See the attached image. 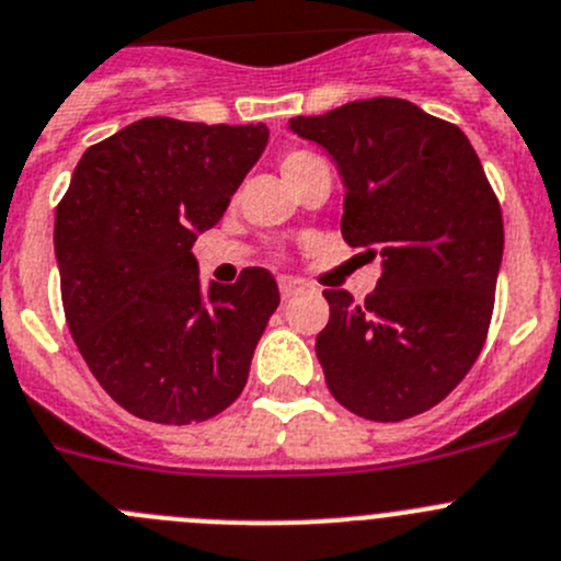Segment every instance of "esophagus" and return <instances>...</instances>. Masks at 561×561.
Masks as SVG:
<instances>
[{
  "label": "esophagus",
  "mask_w": 561,
  "mask_h": 561,
  "mask_svg": "<svg viewBox=\"0 0 561 561\" xmlns=\"http://www.w3.org/2000/svg\"><path fill=\"white\" fill-rule=\"evenodd\" d=\"M305 290V282L296 279V276H279V293L282 298H290L296 296V293Z\"/></svg>",
  "instance_id": "34e87169"
}]
</instances>
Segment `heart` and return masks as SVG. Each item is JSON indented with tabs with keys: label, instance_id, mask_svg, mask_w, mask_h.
<instances>
[{
	"label": "heart",
	"instance_id": "b5f03b06",
	"mask_svg": "<svg viewBox=\"0 0 561 561\" xmlns=\"http://www.w3.org/2000/svg\"><path fill=\"white\" fill-rule=\"evenodd\" d=\"M316 162H321V157H316L312 151L296 149V151H287V154L282 157L279 169H282V174H285V180L293 182L298 174H305L310 165H316Z\"/></svg>",
	"mask_w": 561,
	"mask_h": 561
}]
</instances>
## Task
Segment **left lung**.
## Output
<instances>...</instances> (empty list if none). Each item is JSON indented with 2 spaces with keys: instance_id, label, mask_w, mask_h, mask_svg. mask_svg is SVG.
Returning a JSON list of instances; mask_svg holds the SVG:
<instances>
[{
  "instance_id": "obj_1",
  "label": "left lung",
  "mask_w": 561,
  "mask_h": 561,
  "mask_svg": "<svg viewBox=\"0 0 561 561\" xmlns=\"http://www.w3.org/2000/svg\"><path fill=\"white\" fill-rule=\"evenodd\" d=\"M290 129L337 162L345 243L381 256L363 305L323 290L316 337L327 387L354 415L432 410L473 368L495 305L504 218L462 129L390 96L296 115Z\"/></svg>"
}]
</instances>
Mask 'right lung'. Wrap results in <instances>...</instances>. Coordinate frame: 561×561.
Wrapping results in <instances>:
<instances>
[{
    "label": "right lung",
    "mask_w": 561,
    "mask_h": 561,
    "mask_svg": "<svg viewBox=\"0 0 561 561\" xmlns=\"http://www.w3.org/2000/svg\"><path fill=\"white\" fill-rule=\"evenodd\" d=\"M268 144L265 124L140 118L93 144L55 213L66 323L115 404L165 426L227 410L279 307L265 268L198 285L196 234Z\"/></svg>",
    "instance_id": "add662e5"
}]
</instances>
